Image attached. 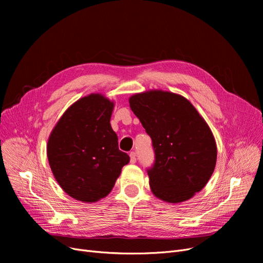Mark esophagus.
<instances>
[{
  "label": "esophagus",
  "mask_w": 263,
  "mask_h": 263,
  "mask_svg": "<svg viewBox=\"0 0 263 263\" xmlns=\"http://www.w3.org/2000/svg\"><path fill=\"white\" fill-rule=\"evenodd\" d=\"M130 161H131V163H135L136 162V154L135 153H130Z\"/></svg>",
  "instance_id": "34e87169"
}]
</instances>
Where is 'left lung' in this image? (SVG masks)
Listing matches in <instances>:
<instances>
[{
	"label": "left lung",
	"mask_w": 263,
	"mask_h": 263,
	"mask_svg": "<svg viewBox=\"0 0 263 263\" xmlns=\"http://www.w3.org/2000/svg\"><path fill=\"white\" fill-rule=\"evenodd\" d=\"M129 103L153 140L156 159L147 171L151 191L171 203L192 198L215 168L217 149L209 126L187 99L174 92L136 93Z\"/></svg>",
	"instance_id": "obj_1"
}]
</instances>
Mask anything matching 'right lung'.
<instances>
[{"label":"right lung","instance_id":"add662e5","mask_svg":"<svg viewBox=\"0 0 263 263\" xmlns=\"http://www.w3.org/2000/svg\"><path fill=\"white\" fill-rule=\"evenodd\" d=\"M114 102L100 93L83 97L52 130L47 155L61 187L72 198L95 202L112 191L130 157L118 149L110 127Z\"/></svg>","mask_w":263,"mask_h":263}]
</instances>
